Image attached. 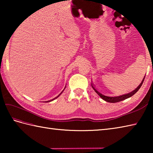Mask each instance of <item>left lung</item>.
Here are the masks:
<instances>
[{
	"label": "left lung",
	"instance_id": "8db88e82",
	"mask_svg": "<svg viewBox=\"0 0 153 153\" xmlns=\"http://www.w3.org/2000/svg\"><path fill=\"white\" fill-rule=\"evenodd\" d=\"M144 79H145V77L142 80L141 83H140V85H139L137 88H136L135 90L133 91H131V93H129L128 94H125V95H120V96H116V97H108V96H105L102 95V93H100V92H99L98 91H97L95 87H93V85L91 84V86L93 87V89H94V91L98 94V95H99V97H100V98L104 100H105V101L108 102H112V103H114V102H120V101H122V100H125L126 99L128 98H129V97H132L133 95H134L135 93H137L138 91V90L140 89V87H141L143 83L144 82Z\"/></svg>",
	"mask_w": 153,
	"mask_h": 153
}]
</instances>
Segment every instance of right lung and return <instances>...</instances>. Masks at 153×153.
I'll list each match as a JSON object with an SVG mask.
<instances>
[{"instance_id": "right-lung-1", "label": "right lung", "mask_w": 153, "mask_h": 153, "mask_svg": "<svg viewBox=\"0 0 153 153\" xmlns=\"http://www.w3.org/2000/svg\"><path fill=\"white\" fill-rule=\"evenodd\" d=\"M64 89H65V88H64ZM64 90H63V91H62V92H61V93H60L59 94V95H58V96H57L56 97H55V98L53 99H52V100H48V101H45V102H51V101H53V100H54V99H56V98H58V97H59V96H60V95H61V94H62V92L64 91Z\"/></svg>"}]
</instances>
